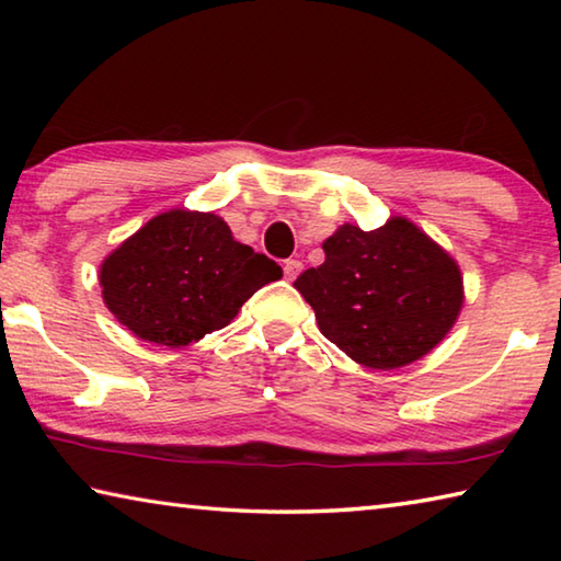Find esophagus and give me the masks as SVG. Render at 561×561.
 Wrapping results in <instances>:
<instances>
[{
    "instance_id": "1",
    "label": "esophagus",
    "mask_w": 561,
    "mask_h": 561,
    "mask_svg": "<svg viewBox=\"0 0 561 561\" xmlns=\"http://www.w3.org/2000/svg\"><path fill=\"white\" fill-rule=\"evenodd\" d=\"M299 272H301V262L299 260H287V262H284V277H287L289 282L297 279Z\"/></svg>"
}]
</instances>
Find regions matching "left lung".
Masks as SVG:
<instances>
[{"instance_id":"left-lung-1","label":"left lung","mask_w":561,"mask_h":561,"mask_svg":"<svg viewBox=\"0 0 561 561\" xmlns=\"http://www.w3.org/2000/svg\"><path fill=\"white\" fill-rule=\"evenodd\" d=\"M324 252V264L301 272L294 287L314 309L321 334L360 366L413 364L458 319V264L403 217L368 232L339 227Z\"/></svg>"}]
</instances>
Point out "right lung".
<instances>
[{
	"label": "right lung",
	"mask_w": 561,
	"mask_h": 561,
	"mask_svg": "<svg viewBox=\"0 0 561 561\" xmlns=\"http://www.w3.org/2000/svg\"><path fill=\"white\" fill-rule=\"evenodd\" d=\"M282 267L213 213L153 217L101 264L103 301L138 339L180 348L230 324Z\"/></svg>",
	"instance_id": "obj_1"
}]
</instances>
